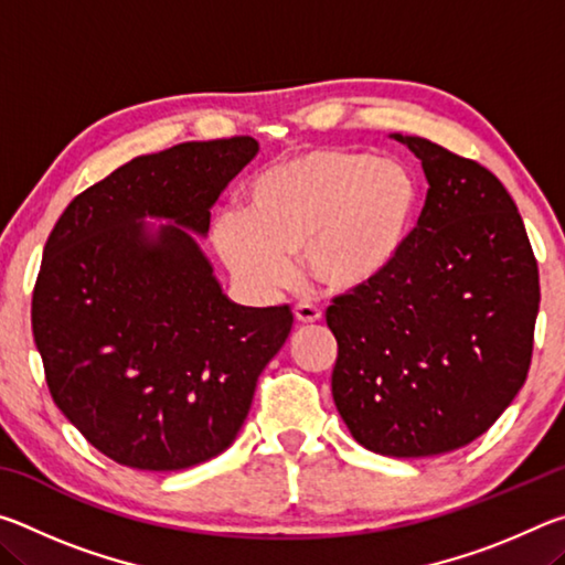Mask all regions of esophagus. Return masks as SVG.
<instances>
[{"label":"esophagus","mask_w":565,"mask_h":565,"mask_svg":"<svg viewBox=\"0 0 565 565\" xmlns=\"http://www.w3.org/2000/svg\"><path fill=\"white\" fill-rule=\"evenodd\" d=\"M294 317L299 323H303V327H311V323H317L321 319V309H317V306L311 303H299L294 309Z\"/></svg>","instance_id":"1"}]
</instances>
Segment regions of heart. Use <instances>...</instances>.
<instances>
[{
	"mask_svg": "<svg viewBox=\"0 0 565 565\" xmlns=\"http://www.w3.org/2000/svg\"><path fill=\"white\" fill-rule=\"evenodd\" d=\"M416 206L418 186L398 161L313 149L256 174L244 216H218L214 244L234 279L256 294L289 286L301 254L319 289L351 294L396 264Z\"/></svg>",
	"mask_w": 565,
	"mask_h": 565,
	"instance_id": "1",
	"label": "heart"
}]
</instances>
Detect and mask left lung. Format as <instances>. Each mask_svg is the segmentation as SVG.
<instances>
[{"label": "left lung", "instance_id": "obj_1", "mask_svg": "<svg viewBox=\"0 0 565 565\" xmlns=\"http://www.w3.org/2000/svg\"><path fill=\"white\" fill-rule=\"evenodd\" d=\"M428 191L396 264L327 309L339 343L331 394L369 451L420 458L489 431L525 384L539 264L509 191L424 137Z\"/></svg>", "mask_w": 565, "mask_h": 565}]
</instances>
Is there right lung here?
I'll return each instance as SVG.
<instances>
[{
    "mask_svg": "<svg viewBox=\"0 0 565 565\" xmlns=\"http://www.w3.org/2000/svg\"><path fill=\"white\" fill-rule=\"evenodd\" d=\"M252 137L184 141L82 191L46 238L32 333L54 404L111 461L179 471L222 454L291 306H236L202 248L209 209L256 157ZM171 217L151 237L138 222Z\"/></svg>",
    "mask_w": 565,
    "mask_h": 565,
    "instance_id": "right-lung-1",
    "label": "right lung"
}]
</instances>
